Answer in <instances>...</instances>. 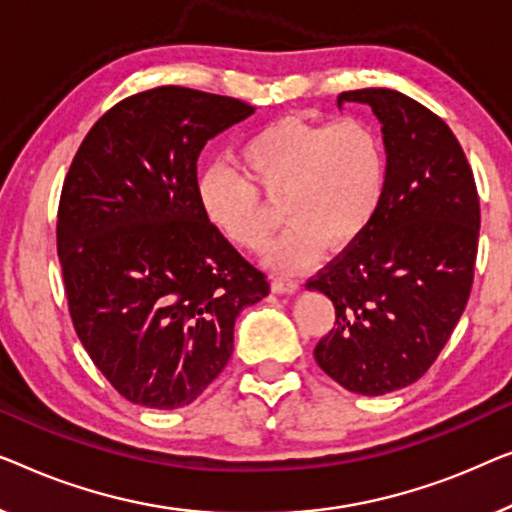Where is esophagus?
<instances>
[{"instance_id": "34e87169", "label": "esophagus", "mask_w": 512, "mask_h": 512, "mask_svg": "<svg viewBox=\"0 0 512 512\" xmlns=\"http://www.w3.org/2000/svg\"><path fill=\"white\" fill-rule=\"evenodd\" d=\"M273 292H297L299 290V280L292 276H276L273 278Z\"/></svg>"}]
</instances>
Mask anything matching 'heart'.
<instances>
[{
  "instance_id": "obj_1",
  "label": "heart",
  "mask_w": 512,
  "mask_h": 512,
  "mask_svg": "<svg viewBox=\"0 0 512 512\" xmlns=\"http://www.w3.org/2000/svg\"><path fill=\"white\" fill-rule=\"evenodd\" d=\"M246 171L215 162L199 178L208 220L229 241L259 253L271 239L273 213L262 193L280 197L287 225L269 248V264L297 269L322 243L341 248L376 218L387 187V157L378 129L357 115L318 122L287 115L241 146Z\"/></svg>"
}]
</instances>
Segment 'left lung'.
<instances>
[{
    "label": "left lung",
    "mask_w": 512,
    "mask_h": 512,
    "mask_svg": "<svg viewBox=\"0 0 512 512\" xmlns=\"http://www.w3.org/2000/svg\"><path fill=\"white\" fill-rule=\"evenodd\" d=\"M383 122L387 187L371 225L308 280L336 308L315 362L345 390L380 397L429 371L473 285L480 199L452 129L401 92L350 90Z\"/></svg>",
    "instance_id": "left-lung-1"
}]
</instances>
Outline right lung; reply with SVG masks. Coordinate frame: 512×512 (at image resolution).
I'll return each instance as SVG.
<instances>
[{"instance_id": "1", "label": "right lung", "mask_w": 512, "mask_h": 512, "mask_svg": "<svg viewBox=\"0 0 512 512\" xmlns=\"http://www.w3.org/2000/svg\"><path fill=\"white\" fill-rule=\"evenodd\" d=\"M255 113L183 85L136 92L99 118L64 176L57 208L69 315L120 397L187 406L220 376L241 308L269 294L199 201L197 160Z\"/></svg>"}]
</instances>
